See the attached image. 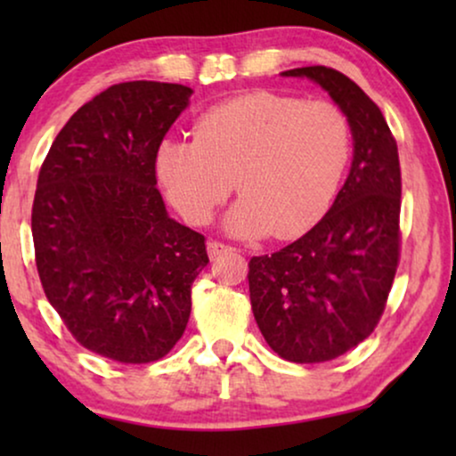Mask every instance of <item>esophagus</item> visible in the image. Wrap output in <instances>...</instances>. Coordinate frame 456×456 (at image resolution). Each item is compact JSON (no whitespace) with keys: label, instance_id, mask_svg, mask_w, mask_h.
I'll return each instance as SVG.
<instances>
[{"label":"esophagus","instance_id":"1","mask_svg":"<svg viewBox=\"0 0 456 456\" xmlns=\"http://www.w3.org/2000/svg\"><path fill=\"white\" fill-rule=\"evenodd\" d=\"M236 251H239V248L224 245V242H220V240H211V242H208V253H209L211 259H217V257H222V255L236 253Z\"/></svg>","mask_w":456,"mask_h":456}]
</instances>
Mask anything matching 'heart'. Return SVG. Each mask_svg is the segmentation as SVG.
I'll list each match as a JSON object with an SVG mask.
<instances>
[{
  "instance_id": "obj_1",
  "label": "heart",
  "mask_w": 456,
  "mask_h": 456,
  "mask_svg": "<svg viewBox=\"0 0 456 456\" xmlns=\"http://www.w3.org/2000/svg\"><path fill=\"white\" fill-rule=\"evenodd\" d=\"M351 158V124L330 102L255 91L205 111L192 141L158 149V176L189 224L205 226L232 192L230 232L295 239L326 216Z\"/></svg>"
}]
</instances>
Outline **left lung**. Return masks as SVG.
Segmentation results:
<instances>
[{"instance_id":"1","label":"left lung","mask_w":456,"mask_h":456,"mask_svg":"<svg viewBox=\"0 0 456 456\" xmlns=\"http://www.w3.org/2000/svg\"><path fill=\"white\" fill-rule=\"evenodd\" d=\"M282 74L311 78L345 111L353 166L307 234L251 257L248 292L273 353L292 363H323L363 342L384 314L401 259V164L382 111L357 83L326 66Z\"/></svg>"}]
</instances>
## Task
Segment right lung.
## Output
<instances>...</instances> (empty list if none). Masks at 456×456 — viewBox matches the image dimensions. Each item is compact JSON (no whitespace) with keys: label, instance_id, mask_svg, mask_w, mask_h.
Instances as JSON below:
<instances>
[{"label":"right lung","instance_id":"1","mask_svg":"<svg viewBox=\"0 0 456 456\" xmlns=\"http://www.w3.org/2000/svg\"><path fill=\"white\" fill-rule=\"evenodd\" d=\"M184 85L130 80L86 102L55 136L33 216L47 301L89 351L118 363L166 357L184 334L205 236L167 216L155 159Z\"/></svg>","mask_w":456,"mask_h":456}]
</instances>
